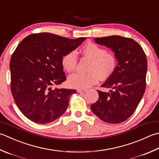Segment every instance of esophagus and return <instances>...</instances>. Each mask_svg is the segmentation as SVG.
<instances>
[{"label": "esophagus", "mask_w": 159, "mask_h": 159, "mask_svg": "<svg viewBox=\"0 0 159 159\" xmlns=\"http://www.w3.org/2000/svg\"><path fill=\"white\" fill-rule=\"evenodd\" d=\"M77 92L79 93H84L86 92V89H77Z\"/></svg>", "instance_id": "1"}]
</instances>
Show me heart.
I'll return each instance as SVG.
<instances>
[{"instance_id":"obj_1","label":"heart","mask_w":159,"mask_h":159,"mask_svg":"<svg viewBox=\"0 0 159 159\" xmlns=\"http://www.w3.org/2000/svg\"><path fill=\"white\" fill-rule=\"evenodd\" d=\"M80 53L85 58L91 60L88 74H74L68 79L71 88L85 89L95 85L99 80H106L113 75L117 67V58L112 53L92 42H87L80 48ZM78 63L76 52L70 51L63 56L61 65L63 69L71 73L75 71Z\"/></svg>"}]
</instances>
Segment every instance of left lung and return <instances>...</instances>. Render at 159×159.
Returning a JSON list of instances; mask_svg holds the SVG:
<instances>
[{"label": "left lung", "mask_w": 159, "mask_h": 159, "mask_svg": "<svg viewBox=\"0 0 159 159\" xmlns=\"http://www.w3.org/2000/svg\"><path fill=\"white\" fill-rule=\"evenodd\" d=\"M95 42L111 48L118 65L113 75L101 85L112 89L110 92L98 90L99 98L91 110L104 122L122 123L134 112L145 93L146 55L141 45L130 38L110 36L96 38Z\"/></svg>", "instance_id": "obj_1"}]
</instances>
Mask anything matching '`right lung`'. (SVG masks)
Masks as SVG:
<instances>
[{"mask_svg":"<svg viewBox=\"0 0 159 159\" xmlns=\"http://www.w3.org/2000/svg\"><path fill=\"white\" fill-rule=\"evenodd\" d=\"M86 39H70L50 33L32 34L18 44L11 55V92L20 111L28 119L49 123L62 116L76 89H57L66 80L61 65L64 54Z\"/></svg>","mask_w":159,"mask_h":159,"instance_id":"obj_1","label":"right lung"}]
</instances>
